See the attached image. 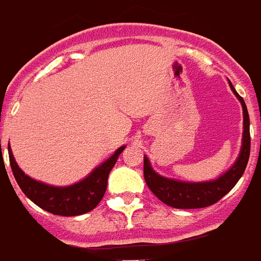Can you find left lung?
<instances>
[{
  "label": "left lung",
  "instance_id": "8db88e82",
  "mask_svg": "<svg viewBox=\"0 0 261 261\" xmlns=\"http://www.w3.org/2000/svg\"><path fill=\"white\" fill-rule=\"evenodd\" d=\"M231 90L243 104L244 138L241 153L236 164L214 181L182 182L165 178L151 169L149 160L143 157V176L150 191L157 198L173 208H202L214 204L222 199L237 184L247 168L251 153V134H249V115L244 98L240 96L230 83Z\"/></svg>",
  "mask_w": 261,
  "mask_h": 261
}]
</instances>
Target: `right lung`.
<instances>
[{
  "mask_svg": "<svg viewBox=\"0 0 261 261\" xmlns=\"http://www.w3.org/2000/svg\"><path fill=\"white\" fill-rule=\"evenodd\" d=\"M124 147L126 146L119 147L115 151V154L111 155L106 163L96 168L87 178L70 187H51L28 177L17 167L9 146L8 150H9V163L13 176L27 198H30L36 206L51 214L74 217V215L89 213L101 200L106 194L108 174L114 168L119 154L124 150Z\"/></svg>",
  "mask_w": 261,
  "mask_h": 261,
  "instance_id": "1",
  "label": "right lung"
}]
</instances>
